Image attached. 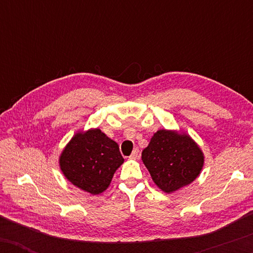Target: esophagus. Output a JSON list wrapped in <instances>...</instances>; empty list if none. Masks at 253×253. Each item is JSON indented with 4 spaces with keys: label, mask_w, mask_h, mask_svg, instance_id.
I'll use <instances>...</instances> for the list:
<instances>
[{
    "label": "esophagus",
    "mask_w": 253,
    "mask_h": 253,
    "mask_svg": "<svg viewBox=\"0 0 253 253\" xmlns=\"http://www.w3.org/2000/svg\"><path fill=\"white\" fill-rule=\"evenodd\" d=\"M129 158L132 159V160H136V159L139 158V150H138V148H134V150L132 151V153H131V155H130Z\"/></svg>",
    "instance_id": "1"
}]
</instances>
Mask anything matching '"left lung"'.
<instances>
[{"instance_id": "left-lung-1", "label": "left lung", "mask_w": 253, "mask_h": 253, "mask_svg": "<svg viewBox=\"0 0 253 253\" xmlns=\"http://www.w3.org/2000/svg\"><path fill=\"white\" fill-rule=\"evenodd\" d=\"M141 159L155 184L167 193L190 184L204 165L203 152L191 138L168 130L154 133Z\"/></svg>"}]
</instances>
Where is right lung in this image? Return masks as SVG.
Here are the masks:
<instances>
[{
    "mask_svg": "<svg viewBox=\"0 0 253 253\" xmlns=\"http://www.w3.org/2000/svg\"><path fill=\"white\" fill-rule=\"evenodd\" d=\"M123 161L117 143L94 129L75 134L62 152L60 166L72 184L99 195L108 188Z\"/></svg>",
    "mask_w": 253,
    "mask_h": 253,
    "instance_id": "right-lung-1",
    "label": "right lung"
}]
</instances>
